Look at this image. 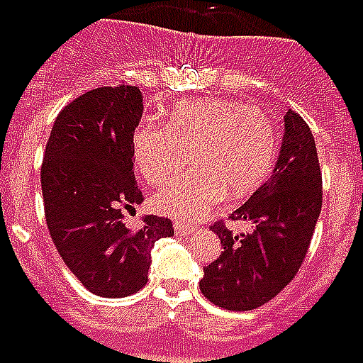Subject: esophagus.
I'll use <instances>...</instances> for the list:
<instances>
[{"instance_id":"esophagus-1","label":"esophagus","mask_w":363,"mask_h":363,"mask_svg":"<svg viewBox=\"0 0 363 363\" xmlns=\"http://www.w3.org/2000/svg\"><path fill=\"white\" fill-rule=\"evenodd\" d=\"M174 231L177 235H190L196 231V225H189V223H182V221H174Z\"/></svg>"}]
</instances>
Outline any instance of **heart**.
Instances as JSON below:
<instances>
[{
  "label": "heart",
  "mask_w": 363,
  "mask_h": 363,
  "mask_svg": "<svg viewBox=\"0 0 363 363\" xmlns=\"http://www.w3.org/2000/svg\"><path fill=\"white\" fill-rule=\"evenodd\" d=\"M134 161L143 179L161 186L181 171L190 153L192 169L153 198L161 213L194 220L228 190L249 194L272 171L278 140L267 114L229 99L177 103L167 126L142 124L132 134Z\"/></svg>",
  "instance_id": "heart-1"
}]
</instances>
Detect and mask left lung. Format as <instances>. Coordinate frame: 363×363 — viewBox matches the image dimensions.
Segmentation results:
<instances>
[{
	"mask_svg": "<svg viewBox=\"0 0 363 363\" xmlns=\"http://www.w3.org/2000/svg\"><path fill=\"white\" fill-rule=\"evenodd\" d=\"M320 206L315 138L305 120L288 111L270 179L231 213L233 220L251 221L252 231L233 235L221 223L213 225L223 252L204 268L202 294L228 311H251L278 296L303 262Z\"/></svg>",
	"mask_w": 363,
	"mask_h": 363,
	"instance_id": "left-lung-1",
	"label": "left lung"
}]
</instances>
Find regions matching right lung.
<instances>
[{
  "label": "right lung",
  "instance_id": "right-lung-1",
  "mask_svg": "<svg viewBox=\"0 0 363 363\" xmlns=\"http://www.w3.org/2000/svg\"><path fill=\"white\" fill-rule=\"evenodd\" d=\"M132 85L87 91L60 112L46 143L40 182L52 241L91 294L126 297L142 289L151 247L174 233L167 218L145 216L130 229L122 208L142 202L132 134L142 120Z\"/></svg>",
  "mask_w": 363,
  "mask_h": 363
}]
</instances>
